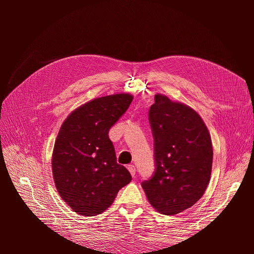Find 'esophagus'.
Segmentation results:
<instances>
[{
    "label": "esophagus",
    "mask_w": 254,
    "mask_h": 254,
    "mask_svg": "<svg viewBox=\"0 0 254 254\" xmlns=\"http://www.w3.org/2000/svg\"><path fill=\"white\" fill-rule=\"evenodd\" d=\"M127 168H128V171L130 172V174H131V176L134 177L135 176V166L132 165V164H129Z\"/></svg>",
    "instance_id": "obj_1"
}]
</instances>
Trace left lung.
Wrapping results in <instances>:
<instances>
[{"mask_svg": "<svg viewBox=\"0 0 254 254\" xmlns=\"http://www.w3.org/2000/svg\"><path fill=\"white\" fill-rule=\"evenodd\" d=\"M155 172L142 182L150 204L164 215L194 205L209 184L213 148L205 124L187 105L157 94L148 112Z\"/></svg>", "mask_w": 254, "mask_h": 254, "instance_id": "1", "label": "left lung"}]
</instances>
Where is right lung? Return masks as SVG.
Instances as JSON below:
<instances>
[{"label": "right lung", "instance_id": "right-lung-1", "mask_svg": "<svg viewBox=\"0 0 254 254\" xmlns=\"http://www.w3.org/2000/svg\"><path fill=\"white\" fill-rule=\"evenodd\" d=\"M132 99L124 93L95 98L61 125L53 151V177L59 195L77 214L103 213L131 181L127 168L117 162L108 133Z\"/></svg>", "mask_w": 254, "mask_h": 254}]
</instances>
